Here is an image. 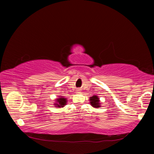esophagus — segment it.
<instances>
[{
    "mask_svg": "<svg viewBox=\"0 0 154 154\" xmlns=\"http://www.w3.org/2000/svg\"><path fill=\"white\" fill-rule=\"evenodd\" d=\"M77 92H80V91H79V90H77Z\"/></svg>",
    "mask_w": 154,
    "mask_h": 154,
    "instance_id": "esophagus-1",
    "label": "esophagus"
}]
</instances>
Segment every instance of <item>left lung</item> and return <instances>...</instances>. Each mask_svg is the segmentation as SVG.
Here are the masks:
<instances>
[{"label":"left lung","instance_id":"8db88e82","mask_svg":"<svg viewBox=\"0 0 154 154\" xmlns=\"http://www.w3.org/2000/svg\"><path fill=\"white\" fill-rule=\"evenodd\" d=\"M90 104L93 107L95 108H98L100 107V100H99L98 96L94 95L92 97L90 98Z\"/></svg>","mask_w":154,"mask_h":154}]
</instances>
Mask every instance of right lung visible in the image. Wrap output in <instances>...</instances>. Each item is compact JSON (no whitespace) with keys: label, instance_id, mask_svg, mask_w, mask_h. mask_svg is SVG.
<instances>
[{"label":"right lung","instance_id":"1","mask_svg":"<svg viewBox=\"0 0 154 154\" xmlns=\"http://www.w3.org/2000/svg\"><path fill=\"white\" fill-rule=\"evenodd\" d=\"M56 103L54 104L56 105V107H63L64 105H66V98H64L63 96H60V97L56 99Z\"/></svg>","mask_w":154,"mask_h":154}]
</instances>
